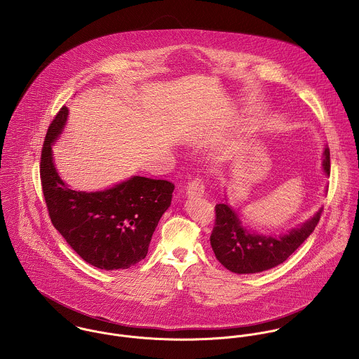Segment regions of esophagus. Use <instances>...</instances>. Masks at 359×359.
<instances>
[{
	"mask_svg": "<svg viewBox=\"0 0 359 359\" xmlns=\"http://www.w3.org/2000/svg\"><path fill=\"white\" fill-rule=\"evenodd\" d=\"M187 195L188 198H202L205 195V184L202 180L195 178L192 182L187 187Z\"/></svg>",
	"mask_w": 359,
	"mask_h": 359,
	"instance_id": "1",
	"label": "esophagus"
}]
</instances>
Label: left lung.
<instances>
[{
    "instance_id": "8db88e82",
    "label": "left lung",
    "mask_w": 359,
    "mask_h": 359,
    "mask_svg": "<svg viewBox=\"0 0 359 359\" xmlns=\"http://www.w3.org/2000/svg\"><path fill=\"white\" fill-rule=\"evenodd\" d=\"M322 170L326 175L330 174L329 148L323 151ZM322 210L320 207L306 222L287 233L262 235L243 226L239 212L224 202L215 205V225L210 236L212 252L226 269L235 273L271 269L286 261L303 245L319 222Z\"/></svg>"
}]
</instances>
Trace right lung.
Wrapping results in <instances>:
<instances>
[{
  "label": "right lung",
  "instance_id": "add662e5",
  "mask_svg": "<svg viewBox=\"0 0 359 359\" xmlns=\"http://www.w3.org/2000/svg\"><path fill=\"white\" fill-rule=\"evenodd\" d=\"M67 114L66 106L57 111L41 152L40 175L52 224L86 262L106 271L127 269L148 255L174 184L134 175L103 191L72 189L59 177L52 154Z\"/></svg>",
  "mask_w": 359,
  "mask_h": 359
}]
</instances>
